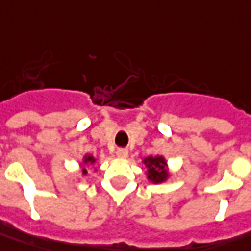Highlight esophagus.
<instances>
[{
    "mask_svg": "<svg viewBox=\"0 0 251 251\" xmlns=\"http://www.w3.org/2000/svg\"><path fill=\"white\" fill-rule=\"evenodd\" d=\"M127 155H129V151L125 150V149H118L117 150L118 158H127Z\"/></svg>",
    "mask_w": 251,
    "mask_h": 251,
    "instance_id": "1",
    "label": "esophagus"
}]
</instances>
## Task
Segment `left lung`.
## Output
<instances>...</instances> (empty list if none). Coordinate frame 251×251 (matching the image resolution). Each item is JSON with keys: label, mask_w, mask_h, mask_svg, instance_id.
<instances>
[{"label": "left lung", "mask_w": 251, "mask_h": 251, "mask_svg": "<svg viewBox=\"0 0 251 251\" xmlns=\"http://www.w3.org/2000/svg\"><path fill=\"white\" fill-rule=\"evenodd\" d=\"M142 162L147 168V171H146L147 180L154 183V185L164 183L171 176L168 161L165 160L164 155H150V157H146Z\"/></svg>", "instance_id": "8db88e82"}]
</instances>
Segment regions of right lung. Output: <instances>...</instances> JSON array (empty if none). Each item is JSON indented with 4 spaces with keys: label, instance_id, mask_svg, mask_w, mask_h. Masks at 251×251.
<instances>
[{
    "label": "right lung",
    "instance_id": "1",
    "mask_svg": "<svg viewBox=\"0 0 251 251\" xmlns=\"http://www.w3.org/2000/svg\"><path fill=\"white\" fill-rule=\"evenodd\" d=\"M97 162V158H94L91 154H84L82 157V161H79V169L82 171V175H87V169L86 167L87 165H94ZM97 171V169H94Z\"/></svg>",
    "mask_w": 251,
    "mask_h": 251
}]
</instances>
